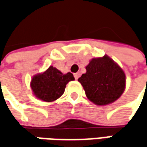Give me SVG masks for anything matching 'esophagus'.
<instances>
[{"label":"esophagus","instance_id":"esophagus-1","mask_svg":"<svg viewBox=\"0 0 147 147\" xmlns=\"http://www.w3.org/2000/svg\"><path fill=\"white\" fill-rule=\"evenodd\" d=\"M79 73H76V74H74V78H75V79H78V78H79Z\"/></svg>","mask_w":147,"mask_h":147}]
</instances>
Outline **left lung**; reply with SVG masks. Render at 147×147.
Masks as SVG:
<instances>
[{
  "label": "left lung",
  "instance_id": "8db88e82",
  "mask_svg": "<svg viewBox=\"0 0 147 147\" xmlns=\"http://www.w3.org/2000/svg\"><path fill=\"white\" fill-rule=\"evenodd\" d=\"M86 69L78 81L92 102L105 105L121 96L126 85L125 74L108 55L92 59Z\"/></svg>",
  "mask_w": 147,
  "mask_h": 147
}]
</instances>
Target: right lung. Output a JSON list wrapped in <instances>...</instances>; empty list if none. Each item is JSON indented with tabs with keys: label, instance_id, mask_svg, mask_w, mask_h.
Here are the masks:
<instances>
[{
	"label": "right lung",
	"instance_id": "1",
	"mask_svg": "<svg viewBox=\"0 0 147 147\" xmlns=\"http://www.w3.org/2000/svg\"><path fill=\"white\" fill-rule=\"evenodd\" d=\"M73 80V74H64L56 68L50 66L42 74L34 75L30 85L36 97L51 102L60 97L65 92L66 84Z\"/></svg>",
	"mask_w": 147,
	"mask_h": 147
}]
</instances>
